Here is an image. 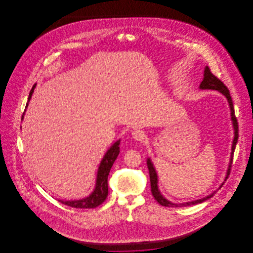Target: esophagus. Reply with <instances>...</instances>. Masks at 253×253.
Masks as SVG:
<instances>
[{"instance_id":"esophagus-1","label":"esophagus","mask_w":253,"mask_h":253,"mask_svg":"<svg viewBox=\"0 0 253 253\" xmlns=\"http://www.w3.org/2000/svg\"><path fill=\"white\" fill-rule=\"evenodd\" d=\"M132 137L136 141H142V140L145 139V134H144L143 131H140V130H134L132 133Z\"/></svg>"}]
</instances>
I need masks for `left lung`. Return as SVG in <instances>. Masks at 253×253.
<instances>
[{"instance_id":"left-lung-1","label":"left lung","mask_w":253,"mask_h":253,"mask_svg":"<svg viewBox=\"0 0 253 253\" xmlns=\"http://www.w3.org/2000/svg\"><path fill=\"white\" fill-rule=\"evenodd\" d=\"M200 88L201 89H214V90H218L220 92L223 96H225L229 106H230V109H231V121H232V125H233V129H234V138H233V142H232V146H231V160H230V164H229V167L228 170L226 172V177L224 179V182L229 177L230 175V172H231V164H232V159H233V154H234V150L236 147L237 142H238V137H239V128H238V122H237L236 117H235V112H234V108H233V104H232V99H231V95H230V91L227 88V86L223 84V82L215 77L211 72L210 69L208 66H206L205 69V74H204V80L201 82L200 84ZM147 167L149 170V175H150V183H151V192L154 196V198L156 200V202L159 205L166 206V207H183V206H190V205H198L203 202H205L206 200L210 199L211 198L217 191H214L213 193L209 194L208 196H205L202 199L195 200V201H192V202H187V203H183V204H173L172 202L168 201L166 199L163 195H162L159 189H158V177H157V173H156V169L153 165V163L151 162L150 158L147 159ZM223 183H221L220 185L219 189L222 187ZM218 189V190H219Z\"/></svg>"}]
</instances>
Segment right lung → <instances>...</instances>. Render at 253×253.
<instances>
[{
    "mask_svg": "<svg viewBox=\"0 0 253 253\" xmlns=\"http://www.w3.org/2000/svg\"><path fill=\"white\" fill-rule=\"evenodd\" d=\"M36 87V84H34L33 88L31 89L29 94V100L30 101L32 95H33L34 88ZM28 103L26 104L27 108ZM26 110V109H25ZM24 115V113H23ZM22 115V120L23 119ZM119 144L120 140L115 142L111 147L107 151L106 155L103 157L102 160L100 162V165L98 167V170L97 172V181H96V186L94 191L92 192L89 196L86 198L81 200H75V201H62L59 200L60 203L63 205H68L70 207L74 208H80V209H90V208H96L98 205H101L105 200L107 199L108 194V173L110 172V169L113 166L114 162L117 159L119 154Z\"/></svg>",
    "mask_w": 253,
    "mask_h": 253,
    "instance_id": "1",
    "label": "right lung"
}]
</instances>
